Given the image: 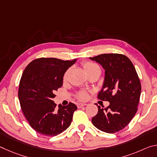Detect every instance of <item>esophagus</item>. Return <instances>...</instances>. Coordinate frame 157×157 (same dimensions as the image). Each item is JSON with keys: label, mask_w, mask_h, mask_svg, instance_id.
<instances>
[{"label": "esophagus", "mask_w": 157, "mask_h": 157, "mask_svg": "<svg viewBox=\"0 0 157 157\" xmlns=\"http://www.w3.org/2000/svg\"><path fill=\"white\" fill-rule=\"evenodd\" d=\"M86 103H78L77 104V106H78V108H81L82 107H84V106H86Z\"/></svg>", "instance_id": "1"}]
</instances>
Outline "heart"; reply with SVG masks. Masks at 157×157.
Returning a JSON list of instances; mask_svg holds the SVG:
<instances>
[{
    "mask_svg": "<svg viewBox=\"0 0 157 157\" xmlns=\"http://www.w3.org/2000/svg\"><path fill=\"white\" fill-rule=\"evenodd\" d=\"M82 67H83L84 71L86 73L87 75H89V74L91 72H93V71H94L96 70V69L99 68V67H98L96 64H95V63L90 62H85L82 63ZM68 73V71H66L64 74H63V81H66V79H67ZM75 97L77 98H78L79 100H86L87 98V93L84 91H78L76 94Z\"/></svg>",
    "mask_w": 157,
    "mask_h": 157,
    "instance_id": "heart-1",
    "label": "heart"
}]
</instances>
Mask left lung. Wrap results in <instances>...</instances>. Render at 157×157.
I'll list each match as a JSON object with an SVG mask.
<instances>
[{"instance_id": "left-lung-1", "label": "left lung", "mask_w": 157, "mask_h": 157, "mask_svg": "<svg viewBox=\"0 0 157 157\" xmlns=\"http://www.w3.org/2000/svg\"><path fill=\"white\" fill-rule=\"evenodd\" d=\"M91 60L99 63L105 70L102 89L98 99L109 101L106 108H98L92 123L101 131L116 133L124 129L134 118L138 109L141 85L134 66L122 54H102Z\"/></svg>"}]
</instances>
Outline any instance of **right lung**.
Here are the masks:
<instances>
[{
    "label": "right lung",
    "mask_w": 157,
    "mask_h": 157,
    "mask_svg": "<svg viewBox=\"0 0 157 157\" xmlns=\"http://www.w3.org/2000/svg\"><path fill=\"white\" fill-rule=\"evenodd\" d=\"M75 62L41 57L32 61L23 71L18 99L30 125L39 134L55 136L70 126L77 106L70 102L56 108L52 99L62 86L63 74Z\"/></svg>",
    "instance_id": "obj_1"
}]
</instances>
